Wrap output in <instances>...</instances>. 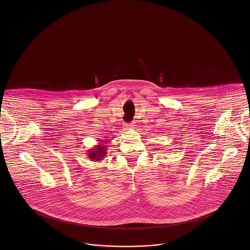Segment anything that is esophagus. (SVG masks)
Returning <instances> with one entry per match:
<instances>
[{
	"label": "esophagus",
	"mask_w": 250,
	"mask_h": 250,
	"mask_svg": "<svg viewBox=\"0 0 250 250\" xmlns=\"http://www.w3.org/2000/svg\"><path fill=\"white\" fill-rule=\"evenodd\" d=\"M134 126H135V125H133V123H131V124H127L126 127H127L128 129H132Z\"/></svg>",
	"instance_id": "obj_1"
}]
</instances>
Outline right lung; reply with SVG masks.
Returning <instances> with one entry per match:
<instances>
[{
	"label": "right lung",
	"mask_w": 250,
	"mask_h": 250,
	"mask_svg": "<svg viewBox=\"0 0 250 250\" xmlns=\"http://www.w3.org/2000/svg\"><path fill=\"white\" fill-rule=\"evenodd\" d=\"M100 143H98L95 147H93L91 150L88 151V158L91 159V161H101L106 157L107 154V149L105 147V145H103V143H101L102 141L99 140Z\"/></svg>",
	"instance_id": "obj_1"
}]
</instances>
